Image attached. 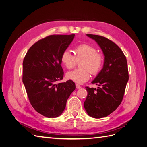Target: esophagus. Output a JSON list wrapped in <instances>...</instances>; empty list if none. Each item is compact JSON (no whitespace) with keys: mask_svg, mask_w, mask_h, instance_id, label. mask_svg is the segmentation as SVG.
Instances as JSON below:
<instances>
[{"mask_svg":"<svg viewBox=\"0 0 147 147\" xmlns=\"http://www.w3.org/2000/svg\"><path fill=\"white\" fill-rule=\"evenodd\" d=\"M75 85H76V88H77V89H80V88H81V86L79 85L78 84H75Z\"/></svg>","mask_w":147,"mask_h":147,"instance_id":"obj_1","label":"esophagus"}]
</instances>
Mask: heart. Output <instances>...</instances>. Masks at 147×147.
Wrapping results in <instances>:
<instances>
[{
    "mask_svg": "<svg viewBox=\"0 0 147 147\" xmlns=\"http://www.w3.org/2000/svg\"><path fill=\"white\" fill-rule=\"evenodd\" d=\"M61 61L69 70L74 68L78 61H82L80 64L82 69L69 72L67 77L75 82L83 83L88 80L91 73L96 75L100 72L104 65V57L102 53L97 52L96 47L88 43H82L75 48L74 55L69 50L64 51Z\"/></svg>",
    "mask_w": 147,
    "mask_h": 147,
    "instance_id": "b5f03b06",
    "label": "heart"
}]
</instances>
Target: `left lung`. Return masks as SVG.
Instances as JSON below:
<instances>
[{
    "label": "left lung",
    "instance_id": "obj_1",
    "mask_svg": "<svg viewBox=\"0 0 147 147\" xmlns=\"http://www.w3.org/2000/svg\"><path fill=\"white\" fill-rule=\"evenodd\" d=\"M87 36L98 43L105 57L103 68L92 82L99 87H85L88 95L84 107L90 116L101 118L112 113L121 103L129 80L127 63L116 43L100 35Z\"/></svg>",
    "mask_w": 147,
    "mask_h": 147
}]
</instances>
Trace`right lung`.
Here are the masks:
<instances>
[{"label":"right lung","instance_id":"1","mask_svg":"<svg viewBox=\"0 0 147 147\" xmlns=\"http://www.w3.org/2000/svg\"><path fill=\"white\" fill-rule=\"evenodd\" d=\"M75 34L51 35L39 40L24 57L23 82L30 104L48 118H56L63 112L66 102L75 89V83L63 78L61 56Z\"/></svg>","mask_w":147,"mask_h":147}]
</instances>
